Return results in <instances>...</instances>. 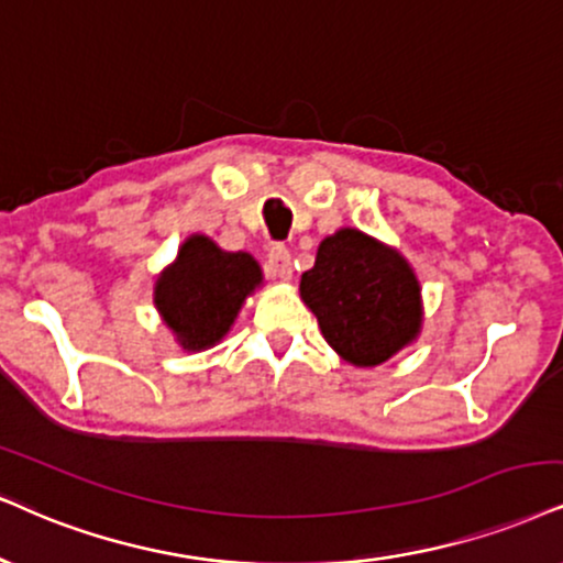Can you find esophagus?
I'll list each match as a JSON object with an SVG mask.
<instances>
[{
	"label": "esophagus",
	"mask_w": 563,
	"mask_h": 563,
	"mask_svg": "<svg viewBox=\"0 0 563 563\" xmlns=\"http://www.w3.org/2000/svg\"><path fill=\"white\" fill-rule=\"evenodd\" d=\"M266 271L268 276H274V279H282V282H289L292 279V255H289L287 247L282 245H274L268 253V261H266Z\"/></svg>",
	"instance_id": "esophagus-1"
}]
</instances>
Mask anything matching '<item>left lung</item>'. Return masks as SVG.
I'll list each match as a JSON object with an SVG mask.
<instances>
[{"mask_svg": "<svg viewBox=\"0 0 563 563\" xmlns=\"http://www.w3.org/2000/svg\"><path fill=\"white\" fill-rule=\"evenodd\" d=\"M300 297L321 334L355 367H376L418 342L422 287L397 247L360 229L342 227L321 240Z\"/></svg>", "mask_w": 563, "mask_h": 563, "instance_id": "obj_1", "label": "left lung"}]
</instances>
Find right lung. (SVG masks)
<instances>
[{
	"mask_svg": "<svg viewBox=\"0 0 563 563\" xmlns=\"http://www.w3.org/2000/svg\"><path fill=\"white\" fill-rule=\"evenodd\" d=\"M263 287L261 263L245 250L229 253L206 234H190L154 282V305L185 352L217 346L242 305Z\"/></svg>",
	"mask_w": 563,
	"mask_h": 563,
	"instance_id": "obj_1",
	"label": "right lung"
}]
</instances>
